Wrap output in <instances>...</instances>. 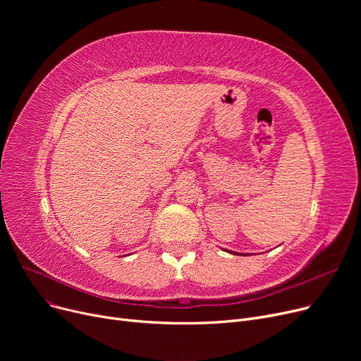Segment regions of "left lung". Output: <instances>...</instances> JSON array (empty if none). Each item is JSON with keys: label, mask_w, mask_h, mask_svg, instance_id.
<instances>
[{"label": "left lung", "mask_w": 361, "mask_h": 361, "mask_svg": "<svg viewBox=\"0 0 361 361\" xmlns=\"http://www.w3.org/2000/svg\"><path fill=\"white\" fill-rule=\"evenodd\" d=\"M230 253H231V252H230Z\"/></svg>", "instance_id": "1"}]
</instances>
